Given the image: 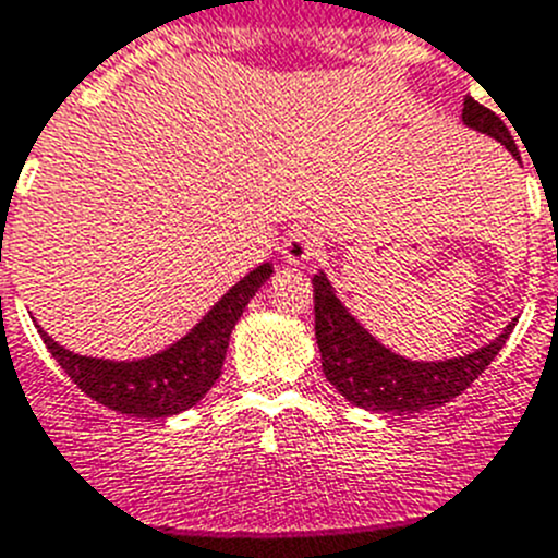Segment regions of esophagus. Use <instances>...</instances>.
<instances>
[{
	"mask_svg": "<svg viewBox=\"0 0 558 558\" xmlns=\"http://www.w3.org/2000/svg\"><path fill=\"white\" fill-rule=\"evenodd\" d=\"M282 254L290 265H304L315 257V235L306 230L290 232L288 241L282 243Z\"/></svg>",
	"mask_w": 558,
	"mask_h": 558,
	"instance_id": "esophagus-1",
	"label": "esophagus"
}]
</instances>
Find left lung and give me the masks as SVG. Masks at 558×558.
I'll return each instance as SVG.
<instances>
[{
  "mask_svg": "<svg viewBox=\"0 0 558 558\" xmlns=\"http://www.w3.org/2000/svg\"><path fill=\"white\" fill-rule=\"evenodd\" d=\"M463 125L501 142L518 161L521 153L501 117L474 98L463 100ZM315 339L320 348L323 373L333 389L353 405L375 413H416L438 408L469 389L498 355L512 333L514 320L493 342L474 353L452 355L441 362H413L386 348L362 323L350 315L348 306L328 282L326 270L315 274Z\"/></svg>",
  "mask_w": 558,
  "mask_h": 558,
  "instance_id": "left-lung-1",
  "label": "left lung"
}]
</instances>
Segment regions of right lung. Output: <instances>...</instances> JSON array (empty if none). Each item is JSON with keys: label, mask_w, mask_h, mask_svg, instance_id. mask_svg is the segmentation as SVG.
<instances>
[{"label": "right lung", "mask_w": 558, "mask_h": 558, "mask_svg": "<svg viewBox=\"0 0 558 558\" xmlns=\"http://www.w3.org/2000/svg\"><path fill=\"white\" fill-rule=\"evenodd\" d=\"M270 274V263L248 270L178 342L142 359H95L62 348L40 326L37 333L44 337L46 348L60 362L68 378L95 402L129 416L167 418L194 408L219 380L232 328Z\"/></svg>", "instance_id": "right-lung-1"}]
</instances>
